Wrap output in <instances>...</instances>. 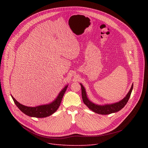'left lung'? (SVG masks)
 I'll list each match as a JSON object with an SVG mask.
<instances>
[{"instance_id":"left-lung-1","label":"left lung","mask_w":148,"mask_h":148,"mask_svg":"<svg viewBox=\"0 0 148 148\" xmlns=\"http://www.w3.org/2000/svg\"><path fill=\"white\" fill-rule=\"evenodd\" d=\"M81 84V94H82V98L83 102L85 103L87 106L92 111H94L95 113L101 114V115H108L112 113H114L116 112H118L120 111L121 109H122L128 102L132 89H133V84L132 85V87L126 96L121 101H120L118 102L112 103V104H108L105 105H98L94 103L91 101H90L86 95V92L83 86Z\"/></svg>"}]
</instances>
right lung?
I'll return each mask as SVG.
<instances>
[{
  "instance_id": "right-lung-1",
  "label": "right lung",
  "mask_w": 148,
  "mask_h": 148,
  "mask_svg": "<svg viewBox=\"0 0 148 148\" xmlns=\"http://www.w3.org/2000/svg\"><path fill=\"white\" fill-rule=\"evenodd\" d=\"M68 87V86H66L60 92L59 95L57 97V98L51 103L44 105H40V106L36 107H29L20 103L17 102L12 95V98L16 105V106L18 108V109L23 112L25 114L31 116V117H36V118H45L49 116L54 113L59 108L62 98L64 96L65 92Z\"/></svg>"
}]
</instances>
